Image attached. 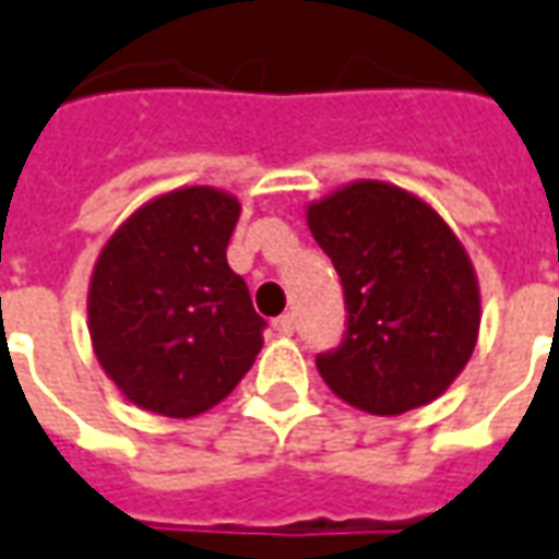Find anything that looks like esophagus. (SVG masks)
Here are the masks:
<instances>
[{
  "instance_id": "esophagus-1",
  "label": "esophagus",
  "mask_w": 559,
  "mask_h": 559,
  "mask_svg": "<svg viewBox=\"0 0 559 559\" xmlns=\"http://www.w3.org/2000/svg\"><path fill=\"white\" fill-rule=\"evenodd\" d=\"M273 331H276V334H292V331H295V322H292L288 313H283V317L273 319Z\"/></svg>"
}]
</instances>
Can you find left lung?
I'll return each mask as SVG.
<instances>
[{
	"instance_id": "1",
	"label": "left lung",
	"mask_w": 559,
	"mask_h": 559,
	"mask_svg": "<svg viewBox=\"0 0 559 559\" xmlns=\"http://www.w3.org/2000/svg\"><path fill=\"white\" fill-rule=\"evenodd\" d=\"M341 273L346 337L317 368L329 390L374 417L444 395L480 331V286L460 237L399 185L356 179L307 206Z\"/></svg>"
}]
</instances>
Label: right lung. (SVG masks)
<instances>
[{"instance_id":"obj_1","label":"right lung","mask_w":559,"mask_h":559,"mask_svg":"<svg viewBox=\"0 0 559 559\" xmlns=\"http://www.w3.org/2000/svg\"><path fill=\"white\" fill-rule=\"evenodd\" d=\"M240 200L182 185L142 203L99 249L87 286L96 361L127 402L188 419L228 399L264 346L228 240Z\"/></svg>"}]
</instances>
